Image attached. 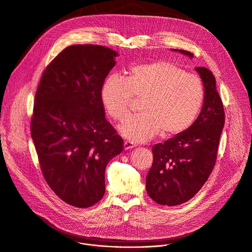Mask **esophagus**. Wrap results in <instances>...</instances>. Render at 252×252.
Segmentation results:
<instances>
[{
  "instance_id": "34e87169",
  "label": "esophagus",
  "mask_w": 252,
  "mask_h": 252,
  "mask_svg": "<svg viewBox=\"0 0 252 252\" xmlns=\"http://www.w3.org/2000/svg\"><path fill=\"white\" fill-rule=\"evenodd\" d=\"M134 147V144L130 141H125L124 142V149L125 150H127V149H131Z\"/></svg>"
}]
</instances>
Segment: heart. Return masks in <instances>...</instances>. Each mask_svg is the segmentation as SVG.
Masks as SVG:
<instances>
[{"mask_svg": "<svg viewBox=\"0 0 252 252\" xmlns=\"http://www.w3.org/2000/svg\"><path fill=\"white\" fill-rule=\"evenodd\" d=\"M142 98L139 115L127 118L120 132L140 142L159 133L173 137L186 131L195 122L204 102L202 80L174 62L157 60L131 67L125 78L108 77L101 88V101L116 121L126 117L132 98Z\"/></svg>", "mask_w": 252, "mask_h": 252, "instance_id": "b5f03b06", "label": "heart"}]
</instances>
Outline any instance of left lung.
Segmentation results:
<instances>
[{
    "instance_id": "1",
    "label": "left lung",
    "mask_w": 252,
    "mask_h": 252,
    "mask_svg": "<svg viewBox=\"0 0 252 252\" xmlns=\"http://www.w3.org/2000/svg\"><path fill=\"white\" fill-rule=\"evenodd\" d=\"M178 51L190 58L193 54ZM204 86L201 113L183 133L152 147L153 163L146 176V191L156 203L177 206L192 199L212 173L217 159L224 111L212 71L196 67Z\"/></svg>"
}]
</instances>
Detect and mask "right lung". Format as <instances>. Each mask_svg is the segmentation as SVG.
<instances>
[{
    "label": "right lung",
    "instance_id": "add662e5",
    "mask_svg": "<svg viewBox=\"0 0 252 252\" xmlns=\"http://www.w3.org/2000/svg\"><path fill=\"white\" fill-rule=\"evenodd\" d=\"M119 53L95 44L63 49L35 93L32 137L44 179L65 203L88 208L105 194V170L124 149L100 93Z\"/></svg>",
    "mask_w": 252,
    "mask_h": 252
}]
</instances>
